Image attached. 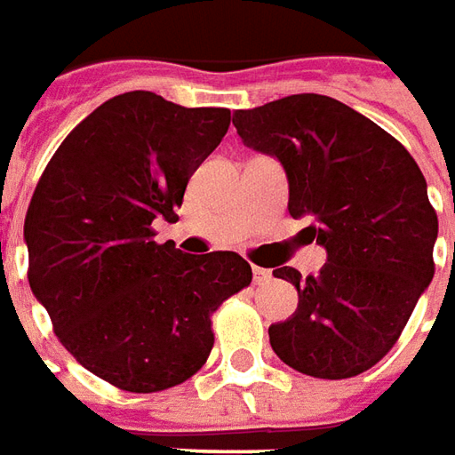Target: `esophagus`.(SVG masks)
Wrapping results in <instances>:
<instances>
[{
    "label": "esophagus",
    "instance_id": "esophagus-1",
    "mask_svg": "<svg viewBox=\"0 0 455 455\" xmlns=\"http://www.w3.org/2000/svg\"><path fill=\"white\" fill-rule=\"evenodd\" d=\"M252 274H254V284H269V282H272V272H269V269H262V267H254L252 269Z\"/></svg>",
    "mask_w": 455,
    "mask_h": 455
}]
</instances>
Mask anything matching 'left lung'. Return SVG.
<instances>
[{
	"instance_id": "1",
	"label": "left lung",
	"mask_w": 455,
	"mask_h": 455,
	"mask_svg": "<svg viewBox=\"0 0 455 455\" xmlns=\"http://www.w3.org/2000/svg\"><path fill=\"white\" fill-rule=\"evenodd\" d=\"M244 147L274 156L289 181V215L325 250L318 274L279 267L296 311L269 325L272 350L299 372L346 379L397 343L434 279L436 212L417 161L372 119L325 95H289L237 109Z\"/></svg>"
}]
</instances>
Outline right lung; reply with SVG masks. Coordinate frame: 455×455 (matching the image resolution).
I'll use <instances>...</instances> for the list:
<instances>
[{"instance_id":"right-lung-1","label":"right lung","mask_w":455,"mask_h":455,"mask_svg":"<svg viewBox=\"0 0 455 455\" xmlns=\"http://www.w3.org/2000/svg\"><path fill=\"white\" fill-rule=\"evenodd\" d=\"M228 127L225 108L117 95L63 140L28 203L31 291L68 353L115 387L147 395L196 375L211 314L252 282L237 252L183 254L151 230L179 220L188 179Z\"/></svg>"}]
</instances>
